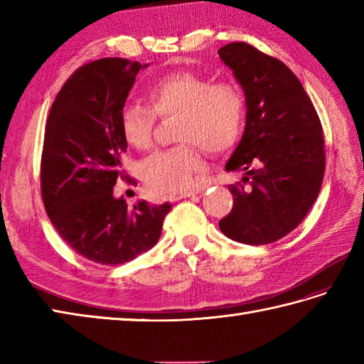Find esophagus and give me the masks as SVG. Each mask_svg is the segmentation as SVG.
<instances>
[{"instance_id": "1", "label": "esophagus", "mask_w": 364, "mask_h": 364, "mask_svg": "<svg viewBox=\"0 0 364 364\" xmlns=\"http://www.w3.org/2000/svg\"><path fill=\"white\" fill-rule=\"evenodd\" d=\"M198 194V192L196 191H188V192H181V194H172L168 197L170 202H178V200L181 198H189V197H196Z\"/></svg>"}]
</instances>
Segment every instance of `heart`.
Segmentation results:
<instances>
[{"label":"heart","mask_w":364,"mask_h":364,"mask_svg":"<svg viewBox=\"0 0 364 364\" xmlns=\"http://www.w3.org/2000/svg\"><path fill=\"white\" fill-rule=\"evenodd\" d=\"M146 100L150 109L137 103L122 109L123 137L137 150L150 149L154 115L176 114L175 139L183 144L145 158L141 176L154 194L186 192L203 167L200 146L219 154L236 142L244 119V97L231 82H211L192 72H173L146 89Z\"/></svg>","instance_id":"b5f03b06"}]
</instances>
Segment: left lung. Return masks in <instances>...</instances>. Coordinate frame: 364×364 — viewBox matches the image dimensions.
<instances>
[{
  "label": "left lung",
  "mask_w": 364,
  "mask_h": 364,
  "mask_svg": "<svg viewBox=\"0 0 364 364\" xmlns=\"http://www.w3.org/2000/svg\"><path fill=\"white\" fill-rule=\"evenodd\" d=\"M245 95V128L225 164L241 170L230 184L233 210L220 231L236 242L262 245L289 235L319 196L326 156L318 114L299 78L282 60L252 45L219 50Z\"/></svg>",
  "instance_id": "8db88e82"
}]
</instances>
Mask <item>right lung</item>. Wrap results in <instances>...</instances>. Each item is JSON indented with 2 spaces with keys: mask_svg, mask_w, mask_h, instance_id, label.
<instances>
[{
  "mask_svg": "<svg viewBox=\"0 0 364 364\" xmlns=\"http://www.w3.org/2000/svg\"><path fill=\"white\" fill-rule=\"evenodd\" d=\"M149 64L105 58L82 65L54 100L45 128L41 188L59 236L98 264L117 266L159 241L172 205L128 208L114 196L128 142L120 115L136 75Z\"/></svg>",
  "mask_w": 364,
  "mask_h": 364,
  "instance_id": "1",
  "label": "right lung"
}]
</instances>
